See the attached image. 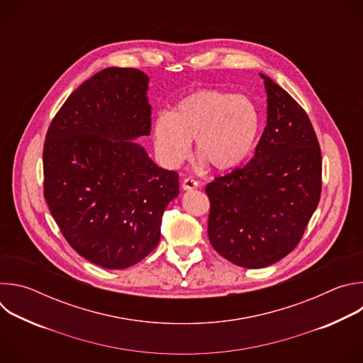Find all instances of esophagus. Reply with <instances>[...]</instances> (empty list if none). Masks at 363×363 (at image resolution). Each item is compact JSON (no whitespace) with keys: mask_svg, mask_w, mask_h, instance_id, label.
<instances>
[{"mask_svg":"<svg viewBox=\"0 0 363 363\" xmlns=\"http://www.w3.org/2000/svg\"><path fill=\"white\" fill-rule=\"evenodd\" d=\"M198 186H199V182H198L196 179H194V178H185V179L182 181V188H184L185 191L196 189Z\"/></svg>","mask_w":363,"mask_h":363,"instance_id":"obj_1","label":"esophagus"}]
</instances>
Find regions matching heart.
Instances as JSON below:
<instances>
[{
	"label": "heart",
	"instance_id": "heart-1",
	"mask_svg": "<svg viewBox=\"0 0 363 363\" xmlns=\"http://www.w3.org/2000/svg\"><path fill=\"white\" fill-rule=\"evenodd\" d=\"M258 130L260 113L245 96L216 89L181 99L171 115L161 113L152 135L158 158L169 168L181 165L195 139L196 153L214 169L228 171L245 161Z\"/></svg>",
	"mask_w": 363,
	"mask_h": 363
}]
</instances>
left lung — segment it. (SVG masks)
<instances>
[{
    "label": "left lung",
    "mask_w": 363,
    "mask_h": 363,
    "mask_svg": "<svg viewBox=\"0 0 363 363\" xmlns=\"http://www.w3.org/2000/svg\"><path fill=\"white\" fill-rule=\"evenodd\" d=\"M254 158L205 186L208 237L228 262L262 269L300 242L322 194V152L306 111L270 77Z\"/></svg>",
    "instance_id": "1"
}]
</instances>
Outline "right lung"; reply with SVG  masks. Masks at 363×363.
Listing matches in <instances>:
<instances>
[{
	"label": "right lung",
	"instance_id": "right-lung-1",
	"mask_svg": "<svg viewBox=\"0 0 363 363\" xmlns=\"http://www.w3.org/2000/svg\"><path fill=\"white\" fill-rule=\"evenodd\" d=\"M147 77L109 67L80 84L51 121L43 147L44 198L86 260L130 267L158 245L162 214L179 194L135 138L150 133Z\"/></svg>",
	"mask_w": 363,
	"mask_h": 363
}]
</instances>
